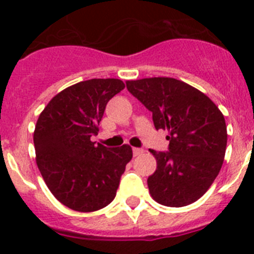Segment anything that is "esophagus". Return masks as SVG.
Returning a JSON list of instances; mask_svg holds the SVG:
<instances>
[{
  "label": "esophagus",
  "instance_id": "1",
  "mask_svg": "<svg viewBox=\"0 0 254 254\" xmlns=\"http://www.w3.org/2000/svg\"><path fill=\"white\" fill-rule=\"evenodd\" d=\"M143 154V149H140V147H133V156H140V155Z\"/></svg>",
  "mask_w": 254,
  "mask_h": 254
}]
</instances>
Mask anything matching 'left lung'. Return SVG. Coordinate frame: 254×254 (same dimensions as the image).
Here are the masks:
<instances>
[{"label":"left lung","instance_id":"1","mask_svg":"<svg viewBox=\"0 0 254 254\" xmlns=\"http://www.w3.org/2000/svg\"><path fill=\"white\" fill-rule=\"evenodd\" d=\"M129 93L152 112L156 129H168V151L150 150L158 167L147 178L156 202L182 207L206 193L225 156L223 113L205 94L172 77L127 81Z\"/></svg>","mask_w":254,"mask_h":254}]
</instances>
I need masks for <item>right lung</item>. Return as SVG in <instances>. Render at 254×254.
<instances>
[{"instance_id": "1", "label": "right lung", "mask_w": 254, "mask_h": 254, "mask_svg": "<svg viewBox=\"0 0 254 254\" xmlns=\"http://www.w3.org/2000/svg\"><path fill=\"white\" fill-rule=\"evenodd\" d=\"M123 89L118 78L78 82L57 94L38 118V168L53 196L71 210H100L116 197L132 149L96 145L91 136L98 134L107 103Z\"/></svg>"}]
</instances>
